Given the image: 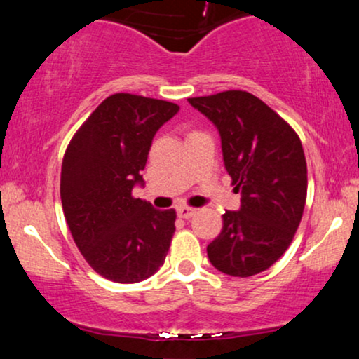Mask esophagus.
I'll use <instances>...</instances> for the list:
<instances>
[{"mask_svg":"<svg viewBox=\"0 0 359 359\" xmlns=\"http://www.w3.org/2000/svg\"><path fill=\"white\" fill-rule=\"evenodd\" d=\"M177 214H179V217H182V219H189V217H192L194 214H196V209L187 208V205H180V208H177Z\"/></svg>","mask_w":359,"mask_h":359,"instance_id":"esophagus-1","label":"esophagus"}]
</instances>
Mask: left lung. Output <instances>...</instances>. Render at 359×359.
I'll list each match as a JSON object with an SVG mask.
<instances>
[{
  "label": "left lung",
  "instance_id": "8db88e82",
  "mask_svg": "<svg viewBox=\"0 0 359 359\" xmlns=\"http://www.w3.org/2000/svg\"><path fill=\"white\" fill-rule=\"evenodd\" d=\"M189 102L219 131L224 167L241 192L240 211L222 214L209 262L231 277L265 271L290 246L306 205L307 163L299 135L246 90Z\"/></svg>",
  "mask_w": 359,
  "mask_h": 359
}]
</instances>
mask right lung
<instances>
[{"label":"right lung","mask_w":359,"mask_h":359,"mask_svg":"<svg viewBox=\"0 0 359 359\" xmlns=\"http://www.w3.org/2000/svg\"><path fill=\"white\" fill-rule=\"evenodd\" d=\"M174 102L118 93L74 135L60 172V199L77 248L101 277L137 283L163 265L175 231L174 209L131 196L143 185L151 140L179 113Z\"/></svg>","instance_id":"obj_1"}]
</instances>
